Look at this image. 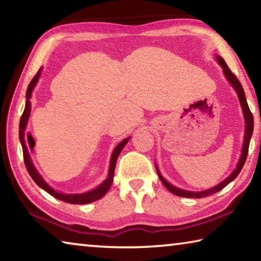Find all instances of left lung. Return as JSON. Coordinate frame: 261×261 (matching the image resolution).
Instances as JSON below:
<instances>
[{
    "instance_id": "obj_1",
    "label": "left lung",
    "mask_w": 261,
    "mask_h": 261,
    "mask_svg": "<svg viewBox=\"0 0 261 261\" xmlns=\"http://www.w3.org/2000/svg\"><path fill=\"white\" fill-rule=\"evenodd\" d=\"M216 61H218V63L221 65V67H222L223 73H224V76H226V78L228 79V82L231 84V86L235 88V91L237 92L238 99H240L241 107H242V110H243V115H244L245 135H244V143H243V147H242V154H241L240 161H238L237 166H236V169L233 170L232 173L229 175L226 179H223L222 182L219 183L218 185H215V187H213V188L204 190V191H188V190H183V189L174 187V185H171L169 182H167V180L162 177V175L160 174V170H159L158 166L155 165L156 173L159 175V177H160L162 184L165 185V187L168 190H169L171 193H174L178 197L202 198V197H207V196H210V194H213L215 192H218V191H220V190H222L224 187H226V185H228L229 183L232 182V180L237 177L238 174L241 173L242 168H243V166H244V163L246 161L247 153H249L250 140H251V137H252V134H253V115H252V113H251V110L249 108V105H247V102H246L244 90H243L242 84L240 83V81H238L235 74H233L230 71V69L228 68V65L226 64V62H224L222 57L216 56Z\"/></svg>"
}]
</instances>
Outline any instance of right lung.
Listing matches in <instances>:
<instances>
[{
    "mask_svg": "<svg viewBox=\"0 0 261 261\" xmlns=\"http://www.w3.org/2000/svg\"><path fill=\"white\" fill-rule=\"evenodd\" d=\"M41 74V68L39 70L38 73L35 74L34 78L31 81L29 84L28 91H26V103H25V109L24 113L20 117V123H19V140L21 144V147H23V155H24V162L26 166V169H28L29 174L31 177L33 178V180L37 183L39 187L41 189L45 190L49 194H51L53 197L56 198V199L63 200L65 202H69V204H77V205H84V204H90V202H93L95 200H99L100 198H102L106 193L108 192V190L110 189L114 180V171H115V166H116V160L120 153L122 152L123 147L125 146L127 141H129V138H125L124 140H122L120 144L117 145L115 149L113 151L112 154V159H110V165H109V171H108V177L106 178L102 183H101L99 187H96L95 189L91 190V191L84 192V193H74V194H69V193H62L56 191V190L53 189L50 185H48L45 179L42 178V176L39 174V171L37 170V168L34 167L32 159H31L29 148H28V140L25 138V130H26V125H28V121L30 118V114H31V96H32V92L33 88L37 85V83L40 78ZM29 138V137H28ZM30 140V139H29Z\"/></svg>",
    "mask_w": 261,
    "mask_h": 261,
    "instance_id": "add662e5",
    "label": "right lung"
}]
</instances>
